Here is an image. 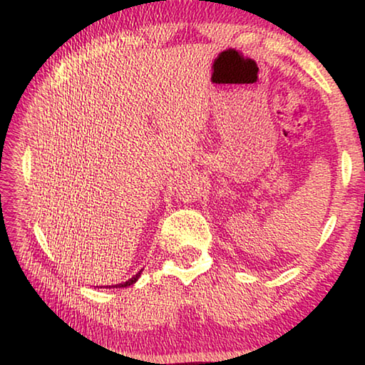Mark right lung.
I'll use <instances>...</instances> for the list:
<instances>
[{
    "instance_id": "right-lung-1",
    "label": "right lung",
    "mask_w": 365,
    "mask_h": 365,
    "mask_svg": "<svg viewBox=\"0 0 365 365\" xmlns=\"http://www.w3.org/2000/svg\"><path fill=\"white\" fill-rule=\"evenodd\" d=\"M141 276V271H140V273H136L135 276H133L131 277V279H128V281H125V282H121V284H115L113 287H126V286H131V284H135V282L138 281V277H140Z\"/></svg>"
}]
</instances>
